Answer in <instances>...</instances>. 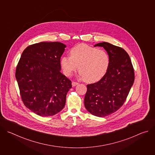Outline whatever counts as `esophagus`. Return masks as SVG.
I'll return each mask as SVG.
<instances>
[{
	"label": "esophagus",
	"mask_w": 155,
	"mask_h": 155,
	"mask_svg": "<svg viewBox=\"0 0 155 155\" xmlns=\"http://www.w3.org/2000/svg\"><path fill=\"white\" fill-rule=\"evenodd\" d=\"M78 84V82H76V81H72V85L73 86H75L77 85Z\"/></svg>",
	"instance_id": "34e87169"
}]
</instances>
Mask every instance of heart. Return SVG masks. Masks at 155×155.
Listing matches in <instances>:
<instances>
[{"label": "heart", "mask_w": 155, "mask_h": 155, "mask_svg": "<svg viewBox=\"0 0 155 155\" xmlns=\"http://www.w3.org/2000/svg\"><path fill=\"white\" fill-rule=\"evenodd\" d=\"M70 56H64L60 64L64 74L70 76L78 68L83 80L94 83L107 73L110 65L108 54L104 50L80 44L70 50Z\"/></svg>", "instance_id": "obj_1"}]
</instances>
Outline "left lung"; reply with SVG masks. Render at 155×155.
Listing matches in <instances>:
<instances>
[{"label":"left lung","mask_w":155,"mask_h":155,"mask_svg":"<svg viewBox=\"0 0 155 155\" xmlns=\"http://www.w3.org/2000/svg\"><path fill=\"white\" fill-rule=\"evenodd\" d=\"M110 58L106 74L97 82L87 84L84 104L93 115L104 117L112 114L124 104L134 81V71L127 52L107 42L96 44Z\"/></svg>","instance_id":"left-lung-1"}]
</instances>
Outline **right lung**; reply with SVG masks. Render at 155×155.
<instances>
[{"instance_id":"add662e5","label":"right lung","mask_w":155,"mask_h":155,"mask_svg":"<svg viewBox=\"0 0 155 155\" xmlns=\"http://www.w3.org/2000/svg\"><path fill=\"white\" fill-rule=\"evenodd\" d=\"M66 46L54 42H40L28 46L16 69L22 101L41 117L53 116L64 107L71 81L61 72L60 59Z\"/></svg>"}]
</instances>
